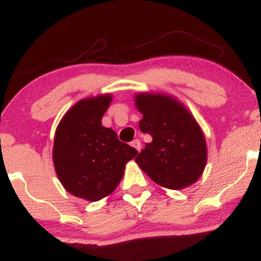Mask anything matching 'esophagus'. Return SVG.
Segmentation results:
<instances>
[{
	"instance_id": "34e87169",
	"label": "esophagus",
	"mask_w": 261,
	"mask_h": 261,
	"mask_svg": "<svg viewBox=\"0 0 261 261\" xmlns=\"http://www.w3.org/2000/svg\"><path fill=\"white\" fill-rule=\"evenodd\" d=\"M131 146H133V147L135 148V149H137V151L140 152V149H141V142L139 140H134L133 142H131Z\"/></svg>"
}]
</instances>
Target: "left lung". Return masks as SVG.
I'll return each mask as SVG.
<instances>
[{"instance_id": "obj_1", "label": "left lung", "mask_w": 261, "mask_h": 261, "mask_svg": "<svg viewBox=\"0 0 261 261\" xmlns=\"http://www.w3.org/2000/svg\"><path fill=\"white\" fill-rule=\"evenodd\" d=\"M135 106L142 114L140 130L152 136L135 160L140 168L158 185L172 190L194 184L206 167L207 147L193 114L163 93H137Z\"/></svg>"}]
</instances>
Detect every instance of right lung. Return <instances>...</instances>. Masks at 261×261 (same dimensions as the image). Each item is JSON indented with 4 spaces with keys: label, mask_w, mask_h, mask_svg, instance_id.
<instances>
[{
    "label": "right lung",
    "mask_w": 261,
    "mask_h": 261,
    "mask_svg": "<svg viewBox=\"0 0 261 261\" xmlns=\"http://www.w3.org/2000/svg\"><path fill=\"white\" fill-rule=\"evenodd\" d=\"M112 94L85 98L68 109L55 131L53 161L62 187L73 196L98 201L113 193L125 164L139 152L101 125Z\"/></svg>",
    "instance_id": "add662e5"
}]
</instances>
